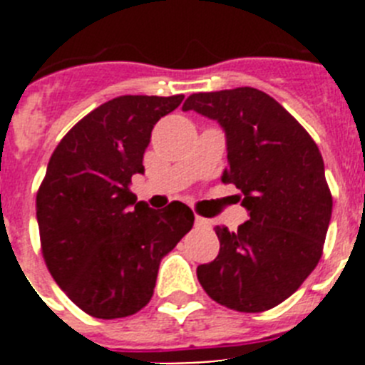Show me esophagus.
<instances>
[{"instance_id": "1", "label": "esophagus", "mask_w": 365, "mask_h": 365, "mask_svg": "<svg viewBox=\"0 0 365 365\" xmlns=\"http://www.w3.org/2000/svg\"><path fill=\"white\" fill-rule=\"evenodd\" d=\"M195 227L199 228H205V227H210V221L205 217H201V215H195Z\"/></svg>"}]
</instances>
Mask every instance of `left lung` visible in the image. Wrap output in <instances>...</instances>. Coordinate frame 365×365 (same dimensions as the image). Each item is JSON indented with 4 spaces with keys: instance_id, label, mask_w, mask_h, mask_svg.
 Wrapping results in <instances>:
<instances>
[{
    "instance_id": "obj_1",
    "label": "left lung",
    "mask_w": 365,
    "mask_h": 365,
    "mask_svg": "<svg viewBox=\"0 0 365 365\" xmlns=\"http://www.w3.org/2000/svg\"><path fill=\"white\" fill-rule=\"evenodd\" d=\"M217 120L227 137L222 182L240 190L250 219L215 227L219 254L197 267L206 294L240 312H263L294 294L324 250L333 197L324 159L302 124L254 87L195 93L182 111Z\"/></svg>"
}]
</instances>
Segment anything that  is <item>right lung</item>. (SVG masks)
<instances>
[{"label": "right lung", "instance_id": "right-lung-1", "mask_svg": "<svg viewBox=\"0 0 365 365\" xmlns=\"http://www.w3.org/2000/svg\"><path fill=\"white\" fill-rule=\"evenodd\" d=\"M185 96L124 95L93 109L60 140L36 195L51 276L83 312L113 320L153 296L160 259L193 227L179 201L153 210L130 190L144 173L153 125Z\"/></svg>", "mask_w": 365, "mask_h": 365}]
</instances>
